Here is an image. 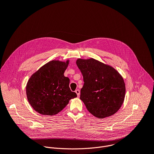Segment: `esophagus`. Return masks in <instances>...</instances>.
Segmentation results:
<instances>
[{"label": "esophagus", "mask_w": 154, "mask_h": 154, "mask_svg": "<svg viewBox=\"0 0 154 154\" xmlns=\"http://www.w3.org/2000/svg\"><path fill=\"white\" fill-rule=\"evenodd\" d=\"M75 93L77 94V96L79 97V96H80V91H79V90H76L75 91Z\"/></svg>", "instance_id": "1"}]
</instances>
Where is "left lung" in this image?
Here are the masks:
<instances>
[{
	"label": "left lung",
	"mask_w": 154,
	"mask_h": 154,
	"mask_svg": "<svg viewBox=\"0 0 154 154\" xmlns=\"http://www.w3.org/2000/svg\"><path fill=\"white\" fill-rule=\"evenodd\" d=\"M76 64L84 81L80 99L88 110L99 119L116 113L125 94V85L121 75L111 66L92 58H79Z\"/></svg>",
	"instance_id": "obj_1"
}]
</instances>
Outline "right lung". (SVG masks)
Wrapping results in <instances>:
<instances>
[{
    "mask_svg": "<svg viewBox=\"0 0 154 154\" xmlns=\"http://www.w3.org/2000/svg\"><path fill=\"white\" fill-rule=\"evenodd\" d=\"M69 60H52L45 64L29 79L26 86L28 101L38 113L57 115L77 94L71 91L69 79L64 75Z\"/></svg>",
    "mask_w": 154,
    "mask_h": 154,
    "instance_id": "right-lung-1",
    "label": "right lung"
}]
</instances>
